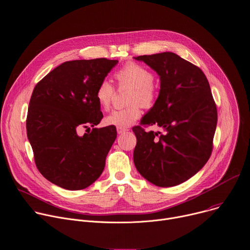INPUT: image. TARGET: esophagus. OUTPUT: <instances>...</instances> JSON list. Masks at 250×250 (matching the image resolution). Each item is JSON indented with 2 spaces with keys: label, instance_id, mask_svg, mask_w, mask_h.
<instances>
[{
  "label": "esophagus",
  "instance_id": "esophagus-1",
  "mask_svg": "<svg viewBox=\"0 0 250 250\" xmlns=\"http://www.w3.org/2000/svg\"><path fill=\"white\" fill-rule=\"evenodd\" d=\"M128 129L125 128V127H116V131H118L119 135H122V134H125V132H126Z\"/></svg>",
  "mask_w": 250,
  "mask_h": 250
}]
</instances>
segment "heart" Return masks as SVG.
Masks as SVG:
<instances>
[{
    "label": "heart",
    "instance_id": "b5f03b06",
    "mask_svg": "<svg viewBox=\"0 0 250 250\" xmlns=\"http://www.w3.org/2000/svg\"><path fill=\"white\" fill-rule=\"evenodd\" d=\"M119 86L129 88L127 95L128 106L115 109L104 119V124L116 127H127L141 116V106L152 108L158 98V87L155 84V75L145 66L128 62L114 74ZM114 95V87L107 80H103L96 87L95 98L104 109L110 107Z\"/></svg>",
    "mask_w": 250,
    "mask_h": 250
}]
</instances>
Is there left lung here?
<instances>
[{"label": "left lung", "instance_id": "left-lung-1", "mask_svg": "<svg viewBox=\"0 0 250 250\" xmlns=\"http://www.w3.org/2000/svg\"><path fill=\"white\" fill-rule=\"evenodd\" d=\"M134 58L155 70L161 81L157 102L141 125L164 129L132 128L135 166L156 186H177L200 171L212 153L217 108L209 82L200 68L172 52Z\"/></svg>", "mask_w": 250, "mask_h": 250}]
</instances>
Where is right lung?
<instances>
[{"mask_svg": "<svg viewBox=\"0 0 250 250\" xmlns=\"http://www.w3.org/2000/svg\"><path fill=\"white\" fill-rule=\"evenodd\" d=\"M118 62L106 58L66 61L33 90L26 122L28 140L39 172L63 189H85L104 169L116 129L94 127L104 118L95 90ZM88 125L94 127L91 133L77 134Z\"/></svg>", "mask_w": 250, "mask_h": 250, "instance_id": "add662e5", "label": "right lung"}]
</instances>
